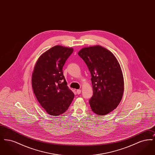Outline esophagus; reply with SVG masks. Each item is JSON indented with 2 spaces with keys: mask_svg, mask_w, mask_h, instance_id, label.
<instances>
[{
  "mask_svg": "<svg viewBox=\"0 0 155 155\" xmlns=\"http://www.w3.org/2000/svg\"><path fill=\"white\" fill-rule=\"evenodd\" d=\"M76 92H77V94H80L81 93V89H78V90H77Z\"/></svg>",
  "mask_w": 155,
  "mask_h": 155,
  "instance_id": "obj_1",
  "label": "esophagus"
}]
</instances>
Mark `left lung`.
Returning <instances> with one entry per match:
<instances>
[{"mask_svg":"<svg viewBox=\"0 0 155 155\" xmlns=\"http://www.w3.org/2000/svg\"><path fill=\"white\" fill-rule=\"evenodd\" d=\"M91 75L93 95L90 106L95 113L106 115L114 110L121 101L124 78L114 54L101 46L85 47L78 53Z\"/></svg>","mask_w":155,"mask_h":155,"instance_id":"1","label":"left lung"}]
</instances>
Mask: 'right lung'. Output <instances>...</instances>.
<instances>
[{"label":"right lung","instance_id":"obj_1","mask_svg":"<svg viewBox=\"0 0 155 155\" xmlns=\"http://www.w3.org/2000/svg\"><path fill=\"white\" fill-rule=\"evenodd\" d=\"M73 51L71 48L54 46L39 57L34 67L32 89L38 101L50 115L64 113L74 99L63 73V67Z\"/></svg>","mask_w":155,"mask_h":155}]
</instances>
